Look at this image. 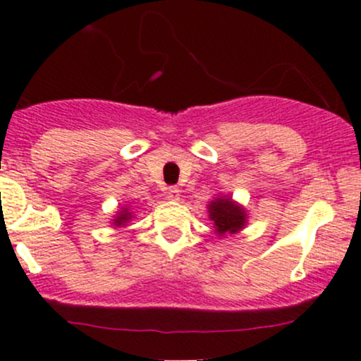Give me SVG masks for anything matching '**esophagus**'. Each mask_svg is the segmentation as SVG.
<instances>
[{
  "mask_svg": "<svg viewBox=\"0 0 361 361\" xmlns=\"http://www.w3.org/2000/svg\"><path fill=\"white\" fill-rule=\"evenodd\" d=\"M167 197H169L171 201H178V199H180V188L176 187L167 188Z\"/></svg>",
  "mask_w": 361,
  "mask_h": 361,
  "instance_id": "1",
  "label": "esophagus"
}]
</instances>
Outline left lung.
<instances>
[{"label":"left lung","mask_w":361,"mask_h":361,"mask_svg":"<svg viewBox=\"0 0 361 361\" xmlns=\"http://www.w3.org/2000/svg\"><path fill=\"white\" fill-rule=\"evenodd\" d=\"M207 211H209V218L214 224V232L218 235L238 234L246 225V218H248L245 207L239 206L231 197H225V195H220L214 201H211Z\"/></svg>","instance_id":"1"}]
</instances>
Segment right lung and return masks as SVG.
<instances>
[{"label": "right lung", "mask_w": 361, "mask_h": 361, "mask_svg": "<svg viewBox=\"0 0 361 361\" xmlns=\"http://www.w3.org/2000/svg\"><path fill=\"white\" fill-rule=\"evenodd\" d=\"M130 218H133V213H130L127 207H122V209L118 211V214L115 216V220H113V225H116V227H122V225H126Z\"/></svg>", "instance_id": "obj_1"}]
</instances>
